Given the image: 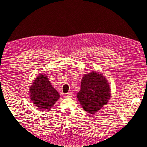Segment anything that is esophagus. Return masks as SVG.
<instances>
[{
	"instance_id": "esophagus-1",
	"label": "esophagus",
	"mask_w": 147,
	"mask_h": 147,
	"mask_svg": "<svg viewBox=\"0 0 147 147\" xmlns=\"http://www.w3.org/2000/svg\"><path fill=\"white\" fill-rule=\"evenodd\" d=\"M72 96V94L71 92H67L65 94V97H71Z\"/></svg>"
}]
</instances>
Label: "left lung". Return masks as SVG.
<instances>
[{"label":"left lung","instance_id":"8db88e82","mask_svg":"<svg viewBox=\"0 0 147 147\" xmlns=\"http://www.w3.org/2000/svg\"><path fill=\"white\" fill-rule=\"evenodd\" d=\"M110 96L109 83L102 74L93 72L84 75L77 98L86 112L90 114L98 112L107 104Z\"/></svg>","mask_w":147,"mask_h":147}]
</instances>
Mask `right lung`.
I'll use <instances>...</instances> for the list:
<instances>
[{"label": "right lung", "instance_id": "right-lung-1", "mask_svg": "<svg viewBox=\"0 0 147 147\" xmlns=\"http://www.w3.org/2000/svg\"><path fill=\"white\" fill-rule=\"evenodd\" d=\"M30 97L38 109L50 110L59 98L60 95L52 86L45 75H39L29 89Z\"/></svg>", "mask_w": 147, "mask_h": 147}]
</instances>
